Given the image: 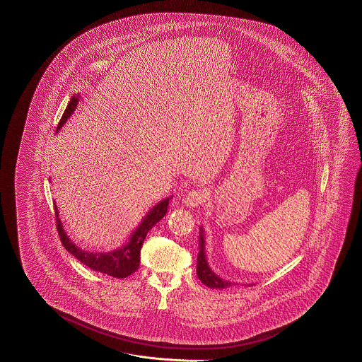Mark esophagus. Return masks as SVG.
<instances>
[{
	"label": "esophagus",
	"instance_id": "esophagus-1",
	"mask_svg": "<svg viewBox=\"0 0 362 362\" xmlns=\"http://www.w3.org/2000/svg\"><path fill=\"white\" fill-rule=\"evenodd\" d=\"M207 197L209 195H207V192L204 189H192V191H189L187 194L185 199H183V202H185L187 207L194 209V207H197L199 204H202L203 202H206Z\"/></svg>",
	"mask_w": 362,
	"mask_h": 362
}]
</instances>
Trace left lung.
Wrapping results in <instances>:
<instances>
[{
  "instance_id": "1",
  "label": "left lung",
  "mask_w": 362,
  "mask_h": 362,
  "mask_svg": "<svg viewBox=\"0 0 362 362\" xmlns=\"http://www.w3.org/2000/svg\"><path fill=\"white\" fill-rule=\"evenodd\" d=\"M197 274L199 280L209 288H215V289H223L230 286V281L223 280L220 276L215 274L209 268L207 256H206V241H204V230L200 227V233H199V253H197Z\"/></svg>"
}]
</instances>
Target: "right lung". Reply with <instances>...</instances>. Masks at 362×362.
Masks as SVG:
<instances>
[{
    "label": "right lung",
    "instance_id": "right-lung-1",
    "mask_svg": "<svg viewBox=\"0 0 362 362\" xmlns=\"http://www.w3.org/2000/svg\"><path fill=\"white\" fill-rule=\"evenodd\" d=\"M78 100H79L78 94L71 97L61 121L57 126V132L71 117L74 110L77 109ZM171 197H165V200L155 204L153 209L148 211V214L143 218L141 224L135 228V230H132L129 241L124 245H122L121 248H118L115 251H111V252H88V251L81 250L79 247H77L71 241V239L66 235L62 221L58 216L59 212H58L57 204L54 203L55 221H57L58 235L61 238V241H62L66 251H69L74 257H77L81 263L85 264L93 271L109 274V276L117 277V279H124V277L130 276L138 269L139 262H141V248H142L143 241L146 239V235L159 220L165 218L167 207H168V202L171 200Z\"/></svg>",
    "mask_w": 362,
    "mask_h": 362
}]
</instances>
